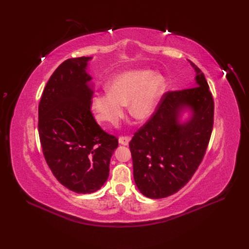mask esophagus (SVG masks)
Listing matches in <instances>:
<instances>
[{"label":"esophagus","instance_id":"obj_1","mask_svg":"<svg viewBox=\"0 0 249 249\" xmlns=\"http://www.w3.org/2000/svg\"><path fill=\"white\" fill-rule=\"evenodd\" d=\"M129 141H131V137H120V139H118V142H120L121 145H128Z\"/></svg>","mask_w":249,"mask_h":249}]
</instances>
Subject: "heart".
I'll list each match as a JSON object with an SVG mask.
<instances>
[{"label": "heart", "instance_id": "obj_1", "mask_svg": "<svg viewBox=\"0 0 249 249\" xmlns=\"http://www.w3.org/2000/svg\"><path fill=\"white\" fill-rule=\"evenodd\" d=\"M166 82L151 70L133 69L113 76L107 91L95 94L92 107L97 120L106 125H116L124 115V106L137 121H146L159 105Z\"/></svg>", "mask_w": 249, "mask_h": 249}]
</instances>
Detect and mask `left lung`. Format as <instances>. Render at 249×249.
I'll return each mask as SVG.
<instances>
[{
  "label": "left lung",
  "mask_w": 249,
  "mask_h": 249,
  "mask_svg": "<svg viewBox=\"0 0 249 249\" xmlns=\"http://www.w3.org/2000/svg\"><path fill=\"white\" fill-rule=\"evenodd\" d=\"M189 63L196 87L165 93L129 142L136 185L149 198L166 197L182 188L202 162L211 138L214 99L202 71ZM185 109L192 114L181 123Z\"/></svg>",
  "instance_id": "1"
}]
</instances>
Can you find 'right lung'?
<instances>
[{
    "label": "right lung",
    "mask_w": 249,
    "mask_h": 249,
    "mask_svg": "<svg viewBox=\"0 0 249 249\" xmlns=\"http://www.w3.org/2000/svg\"><path fill=\"white\" fill-rule=\"evenodd\" d=\"M92 57L69 58L46 83L38 105L43 156L58 182L77 194H91L107 180L118 146L90 110L93 89L87 73Z\"/></svg>",
    "instance_id": "add662e5"
}]
</instances>
